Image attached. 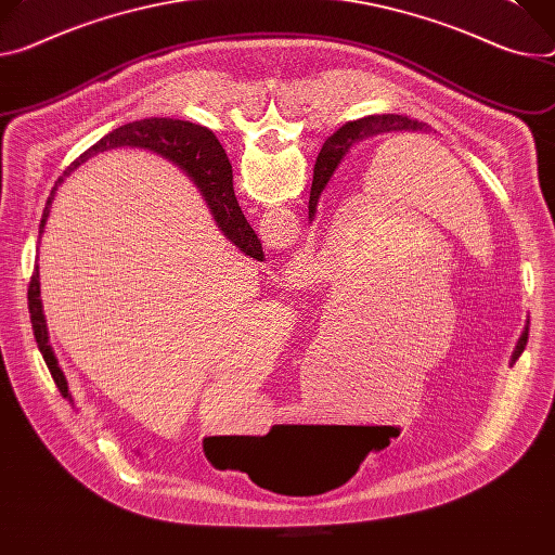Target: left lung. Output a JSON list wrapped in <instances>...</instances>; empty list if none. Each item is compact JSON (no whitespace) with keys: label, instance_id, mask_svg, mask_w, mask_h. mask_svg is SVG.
Returning <instances> with one entry per match:
<instances>
[{"label":"left lung","instance_id":"obj_1","mask_svg":"<svg viewBox=\"0 0 555 555\" xmlns=\"http://www.w3.org/2000/svg\"><path fill=\"white\" fill-rule=\"evenodd\" d=\"M429 126H425L423 121H416V119H410V117H402V115H374V117H365V119H359V121H349L345 124L343 128H338L334 132V141H332V147L330 150V162L323 164V168L314 170V181H312V192H310V219L314 217L317 212V204L321 198V192L325 190L336 164L343 159V155L349 150L351 143H357L365 137H376V134H383V132H405V130H427ZM527 327L514 349V361L522 354L525 351V345H527Z\"/></svg>","mask_w":555,"mask_h":555}]
</instances>
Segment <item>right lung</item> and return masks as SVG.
<instances>
[{"label": "right lung", "instance_id": "1", "mask_svg": "<svg viewBox=\"0 0 555 555\" xmlns=\"http://www.w3.org/2000/svg\"><path fill=\"white\" fill-rule=\"evenodd\" d=\"M121 145L153 150V153L181 166L192 177L196 188L204 192L206 204L210 206V212L215 215V221L223 230V234L243 251V255H247L249 259L263 261L261 241L255 234V230H251L249 223L245 221V217L238 208V201L234 196L230 159L225 155L223 145L219 143V139L208 128L194 126L190 121L159 119V117L132 121V124H126L99 139L92 147L86 150V153L77 162H73L68 166V170L64 175H70L77 166H81L83 162H88L90 157H94L99 153H104V150H113V147H121ZM62 181L64 179H60L57 185ZM57 185L53 188V192H50V196L46 201L39 232H43ZM39 294H41L39 292V266H35L30 285H28V312H30L35 340H37V347L41 351V357H43V361L50 370V376H53L60 393L64 398H70L66 376L60 367V361L55 357L53 347H50V343H48V330H46V319H43Z\"/></svg>", "mask_w": 555, "mask_h": 555}]
</instances>
